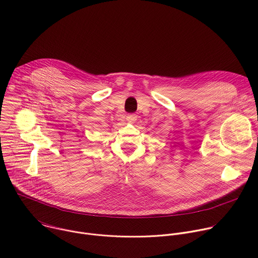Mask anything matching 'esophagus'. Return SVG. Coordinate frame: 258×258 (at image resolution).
I'll list each match as a JSON object with an SVG mask.
<instances>
[{"mask_svg": "<svg viewBox=\"0 0 258 258\" xmlns=\"http://www.w3.org/2000/svg\"><path fill=\"white\" fill-rule=\"evenodd\" d=\"M137 118H138V116L136 114H127V116H126V120L128 122H134L137 120Z\"/></svg>", "mask_w": 258, "mask_h": 258, "instance_id": "1", "label": "esophagus"}]
</instances>
